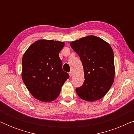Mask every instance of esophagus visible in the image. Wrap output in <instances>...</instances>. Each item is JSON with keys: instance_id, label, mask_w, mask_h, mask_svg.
I'll return each mask as SVG.
<instances>
[{"instance_id": "obj_1", "label": "esophagus", "mask_w": 134, "mask_h": 134, "mask_svg": "<svg viewBox=\"0 0 134 134\" xmlns=\"http://www.w3.org/2000/svg\"><path fill=\"white\" fill-rule=\"evenodd\" d=\"M69 76H70V77H72V75H73V73H72V71H70V72H69Z\"/></svg>"}]
</instances>
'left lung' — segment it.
I'll return each mask as SVG.
<instances>
[{"instance_id": "8db88e82", "label": "left lung", "mask_w": 134, "mask_h": 134, "mask_svg": "<svg viewBox=\"0 0 134 134\" xmlns=\"http://www.w3.org/2000/svg\"><path fill=\"white\" fill-rule=\"evenodd\" d=\"M80 57L83 68L85 80L76 89L82 99L93 102L105 96L114 81L113 51L101 38L90 35L70 43Z\"/></svg>"}]
</instances>
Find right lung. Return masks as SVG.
I'll list each match as a JSON object with an SVG mask.
<instances>
[{
	"instance_id": "add662e5",
	"label": "right lung",
	"mask_w": 134,
	"mask_h": 134,
	"mask_svg": "<svg viewBox=\"0 0 134 134\" xmlns=\"http://www.w3.org/2000/svg\"><path fill=\"white\" fill-rule=\"evenodd\" d=\"M64 42L40 40L32 44L24 54L22 78L33 96L43 102L57 98L62 87L69 77L62 69L59 52Z\"/></svg>"
}]
</instances>
